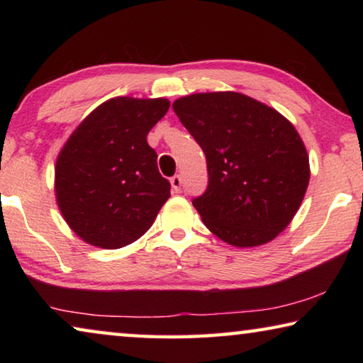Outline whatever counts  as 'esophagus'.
Here are the masks:
<instances>
[{"mask_svg": "<svg viewBox=\"0 0 363 363\" xmlns=\"http://www.w3.org/2000/svg\"><path fill=\"white\" fill-rule=\"evenodd\" d=\"M169 181H171V187H173L174 192H181V186H182V179H181V176H179V174H176V176L171 177Z\"/></svg>", "mask_w": 363, "mask_h": 363, "instance_id": "34e87169", "label": "esophagus"}]
</instances>
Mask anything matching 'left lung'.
<instances>
[{
  "instance_id": "8db88e82",
  "label": "left lung",
  "mask_w": 363,
  "mask_h": 363,
  "mask_svg": "<svg viewBox=\"0 0 363 363\" xmlns=\"http://www.w3.org/2000/svg\"><path fill=\"white\" fill-rule=\"evenodd\" d=\"M173 108L206 157L208 187L192 201L203 224L238 248L274 240L299 210L311 176L294 126L232 91L181 97Z\"/></svg>"
}]
</instances>
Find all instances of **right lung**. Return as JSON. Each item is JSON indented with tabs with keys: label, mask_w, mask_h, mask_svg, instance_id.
Wrapping results in <instances>:
<instances>
[{
	"label": "right lung",
	"mask_w": 363,
	"mask_h": 363,
	"mask_svg": "<svg viewBox=\"0 0 363 363\" xmlns=\"http://www.w3.org/2000/svg\"><path fill=\"white\" fill-rule=\"evenodd\" d=\"M169 101L115 97L73 131L56 163V199L70 229L86 243L115 250L150 229L169 199L147 134Z\"/></svg>",
	"instance_id": "1"
}]
</instances>
